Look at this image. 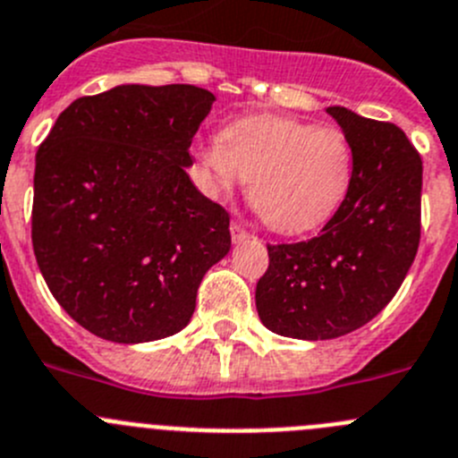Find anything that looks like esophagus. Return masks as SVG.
<instances>
[{"label":"esophagus","mask_w":458,"mask_h":458,"mask_svg":"<svg viewBox=\"0 0 458 458\" xmlns=\"http://www.w3.org/2000/svg\"><path fill=\"white\" fill-rule=\"evenodd\" d=\"M230 234H233V242L234 243H239V242H243V239L250 237L249 230L243 228L242 224H237V221H233V224H230Z\"/></svg>","instance_id":"34e87169"}]
</instances>
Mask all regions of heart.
I'll list each match as a JSON object with an SVG mask.
<instances>
[{"label": "heart", "mask_w": 458, "mask_h": 458, "mask_svg": "<svg viewBox=\"0 0 458 458\" xmlns=\"http://www.w3.org/2000/svg\"><path fill=\"white\" fill-rule=\"evenodd\" d=\"M209 194H228L250 178V200L264 224L302 234L327 224L354 181V151L339 128L280 114L230 122L224 140L196 151Z\"/></svg>", "instance_id": "obj_1"}]
</instances>
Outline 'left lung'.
Wrapping results in <instances>:
<instances>
[{
    "label": "left lung",
    "mask_w": 458,
    "mask_h": 458,
    "mask_svg": "<svg viewBox=\"0 0 458 458\" xmlns=\"http://www.w3.org/2000/svg\"><path fill=\"white\" fill-rule=\"evenodd\" d=\"M354 151V181L318 237L268 243V268L255 289L264 327L326 341L350 335L391 302L420 243L422 160L404 131L341 106Z\"/></svg>",
    "instance_id": "8db88e82"
}]
</instances>
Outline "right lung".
Instances as JSON below:
<instances>
[{
    "label": "right lung",
    "instance_id": "obj_1",
    "mask_svg": "<svg viewBox=\"0 0 458 458\" xmlns=\"http://www.w3.org/2000/svg\"><path fill=\"white\" fill-rule=\"evenodd\" d=\"M215 94L117 85L72 101L36 153L31 239L47 287L92 335L144 344L190 323L230 215L190 181Z\"/></svg>",
    "mask_w": 458,
    "mask_h": 458
}]
</instances>
